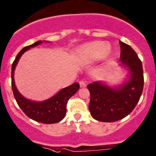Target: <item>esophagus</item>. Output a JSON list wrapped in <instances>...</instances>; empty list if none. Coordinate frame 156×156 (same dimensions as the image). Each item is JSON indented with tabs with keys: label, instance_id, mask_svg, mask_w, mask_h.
I'll use <instances>...</instances> for the list:
<instances>
[{
	"label": "esophagus",
	"instance_id": "1",
	"mask_svg": "<svg viewBox=\"0 0 156 156\" xmlns=\"http://www.w3.org/2000/svg\"><path fill=\"white\" fill-rule=\"evenodd\" d=\"M79 84H80V87L81 88H85L86 86H87V82H86V81H85V80H81L79 82Z\"/></svg>",
	"mask_w": 156,
	"mask_h": 156
}]
</instances>
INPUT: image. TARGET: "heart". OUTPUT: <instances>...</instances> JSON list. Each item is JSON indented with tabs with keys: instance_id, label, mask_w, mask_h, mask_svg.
<instances>
[{
	"instance_id": "b5f03b06",
	"label": "heart",
	"mask_w": 156,
	"mask_h": 156,
	"mask_svg": "<svg viewBox=\"0 0 156 156\" xmlns=\"http://www.w3.org/2000/svg\"><path fill=\"white\" fill-rule=\"evenodd\" d=\"M108 47L103 42H95L83 47L81 51L82 57L89 60L101 59L107 53Z\"/></svg>"
}]
</instances>
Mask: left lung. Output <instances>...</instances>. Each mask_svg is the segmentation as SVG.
<instances>
[{
    "label": "left lung",
    "instance_id": "obj_1",
    "mask_svg": "<svg viewBox=\"0 0 156 156\" xmlns=\"http://www.w3.org/2000/svg\"><path fill=\"white\" fill-rule=\"evenodd\" d=\"M120 60L128 67L130 78L120 87L113 89L100 82L89 84V109L92 117L104 122L119 121L134 109L144 88L143 67L140 59L129 44L119 41Z\"/></svg>",
    "mask_w": 156,
    "mask_h": 156
}]
</instances>
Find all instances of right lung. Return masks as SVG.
<instances>
[{
  "label": "right lung",
  "mask_w": 156,
  "mask_h": 156,
  "mask_svg": "<svg viewBox=\"0 0 156 156\" xmlns=\"http://www.w3.org/2000/svg\"><path fill=\"white\" fill-rule=\"evenodd\" d=\"M42 42L38 41L30 45L26 46L17 54L12 65V88L14 97L19 107L30 119L44 124L59 122L65 117L67 112V104L69 99L75 94L80 86L78 82L61 89L57 94L43 102H34L24 98L16 89L14 82V70L21 55L29 48L37 46Z\"/></svg>",
  "instance_id": "obj_1"
}]
</instances>
